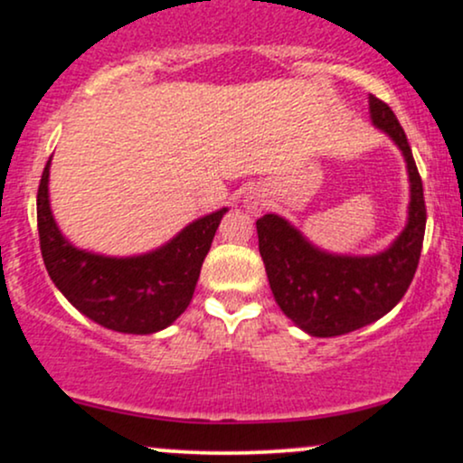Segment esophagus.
Masks as SVG:
<instances>
[{
  "label": "esophagus",
  "mask_w": 463,
  "mask_h": 463,
  "mask_svg": "<svg viewBox=\"0 0 463 463\" xmlns=\"http://www.w3.org/2000/svg\"><path fill=\"white\" fill-rule=\"evenodd\" d=\"M243 206L248 211H252V213H261L265 209V198L261 194H257V191H250V194L243 195Z\"/></svg>",
  "instance_id": "1"
}]
</instances>
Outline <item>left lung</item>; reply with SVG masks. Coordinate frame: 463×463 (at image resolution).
I'll return each mask as SVG.
<instances>
[{
  "label": "left lung",
  "mask_w": 463,
  "mask_h": 463,
  "mask_svg": "<svg viewBox=\"0 0 463 463\" xmlns=\"http://www.w3.org/2000/svg\"><path fill=\"white\" fill-rule=\"evenodd\" d=\"M372 124L402 152L409 174L407 226L390 248L370 257L331 254L307 241L285 217L257 220L259 252L276 305L313 337H335L376 322L401 302L411 285L422 252L427 206L405 130L394 110L370 95Z\"/></svg>",
  "instance_id": "1"
}]
</instances>
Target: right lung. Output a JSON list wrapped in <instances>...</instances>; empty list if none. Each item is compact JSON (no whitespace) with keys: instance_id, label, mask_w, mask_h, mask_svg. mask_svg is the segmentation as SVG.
Listing matches in <instances>:
<instances>
[{"instance_id":"add662e5","label":"right lung","mask_w":463,"mask_h":463,"mask_svg":"<svg viewBox=\"0 0 463 463\" xmlns=\"http://www.w3.org/2000/svg\"><path fill=\"white\" fill-rule=\"evenodd\" d=\"M50 163L36 194L41 254L47 274L76 309L117 333L163 331L189 307L200 268L228 209L200 217L161 248L139 257H104L69 243L50 206Z\"/></svg>"}]
</instances>
